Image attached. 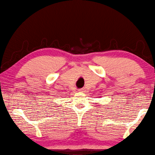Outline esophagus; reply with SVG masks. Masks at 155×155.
<instances>
[{"mask_svg": "<svg viewBox=\"0 0 155 155\" xmlns=\"http://www.w3.org/2000/svg\"><path fill=\"white\" fill-rule=\"evenodd\" d=\"M79 91L80 93H83L84 91V88H80V89H79Z\"/></svg>", "mask_w": 155, "mask_h": 155, "instance_id": "obj_1", "label": "esophagus"}]
</instances>
